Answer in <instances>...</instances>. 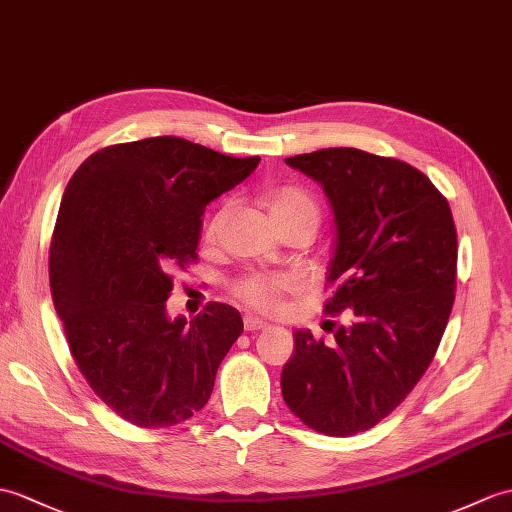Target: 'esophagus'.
<instances>
[{
  "label": "esophagus",
  "instance_id": "esophagus-1",
  "mask_svg": "<svg viewBox=\"0 0 512 512\" xmlns=\"http://www.w3.org/2000/svg\"><path fill=\"white\" fill-rule=\"evenodd\" d=\"M268 323H264L261 318H255V316H244V329L246 331H259V329H266Z\"/></svg>",
  "mask_w": 512,
  "mask_h": 512
}]
</instances>
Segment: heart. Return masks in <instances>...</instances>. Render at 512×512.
<instances>
[{
    "instance_id": "heart-1",
    "label": "heart",
    "mask_w": 512,
    "mask_h": 512,
    "mask_svg": "<svg viewBox=\"0 0 512 512\" xmlns=\"http://www.w3.org/2000/svg\"><path fill=\"white\" fill-rule=\"evenodd\" d=\"M266 207L270 218L275 220V224L296 220V218H307L314 224L318 222V205L312 198L310 192H305L303 187L296 185H281L275 187L272 192L266 194ZM222 216L213 218L209 224V235L216 233L218 224ZM290 281L283 277H266V275H248L242 277L233 285V294L240 299L244 305L253 307V310L259 312H270L277 307L279 296L288 290Z\"/></svg>"
}]
</instances>
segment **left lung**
Wrapping results in <instances>:
<instances>
[{"label":"left lung","mask_w":512,"mask_h":512,"mask_svg":"<svg viewBox=\"0 0 512 512\" xmlns=\"http://www.w3.org/2000/svg\"><path fill=\"white\" fill-rule=\"evenodd\" d=\"M285 163L314 178L334 211L325 312H347L351 325L331 344L294 331L281 392L307 427L353 436L388 417L434 360L454 305V218L430 178L397 159L323 148Z\"/></svg>","instance_id":"left-lung-1"}]
</instances>
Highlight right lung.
Listing matches in <instances>:
<instances>
[{"mask_svg":"<svg viewBox=\"0 0 512 512\" xmlns=\"http://www.w3.org/2000/svg\"><path fill=\"white\" fill-rule=\"evenodd\" d=\"M259 165L181 137L93 152L65 187L50 246V288L69 351L106 406L139 427L205 408L244 323L209 303L170 318V268L196 261L200 218Z\"/></svg>","mask_w":512,"mask_h":512,"instance_id":"right-lung-1","label":"right lung"}]
</instances>
